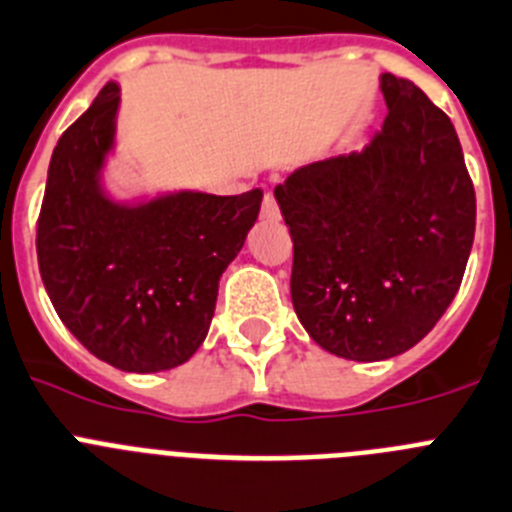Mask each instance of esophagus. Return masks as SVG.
Listing matches in <instances>:
<instances>
[{
    "instance_id": "esophagus-1",
    "label": "esophagus",
    "mask_w": 512,
    "mask_h": 512,
    "mask_svg": "<svg viewBox=\"0 0 512 512\" xmlns=\"http://www.w3.org/2000/svg\"><path fill=\"white\" fill-rule=\"evenodd\" d=\"M262 219H268V221L281 219V208H278V201H275L273 193H265V201H262Z\"/></svg>"
}]
</instances>
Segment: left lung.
Segmentation results:
<instances>
[{
	"instance_id": "left-lung-1",
	"label": "left lung",
	"mask_w": 512,
	"mask_h": 512,
	"mask_svg": "<svg viewBox=\"0 0 512 512\" xmlns=\"http://www.w3.org/2000/svg\"><path fill=\"white\" fill-rule=\"evenodd\" d=\"M384 126L363 151L306 164L275 188L293 239L291 299L309 337L386 361L435 327L464 278L477 198L451 118L381 74Z\"/></svg>"
}]
</instances>
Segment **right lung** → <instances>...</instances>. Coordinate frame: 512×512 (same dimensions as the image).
I'll use <instances>...</instances> for the list:
<instances>
[{
    "mask_svg": "<svg viewBox=\"0 0 512 512\" xmlns=\"http://www.w3.org/2000/svg\"><path fill=\"white\" fill-rule=\"evenodd\" d=\"M121 87L108 82L53 149L38 216V268L66 330L128 373L182 366L206 340L221 273L257 221L262 190L115 201L102 167Z\"/></svg>",
    "mask_w": 512,
    "mask_h": 512,
    "instance_id": "obj_1",
    "label": "right lung"
}]
</instances>
